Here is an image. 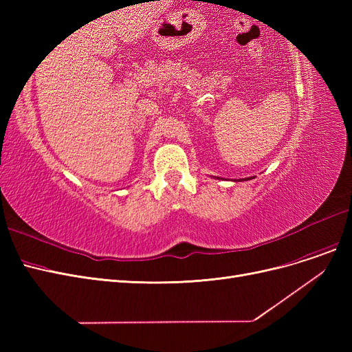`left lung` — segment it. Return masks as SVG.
<instances>
[{"instance_id": "obj_1", "label": "left lung", "mask_w": 352, "mask_h": 352, "mask_svg": "<svg viewBox=\"0 0 352 352\" xmlns=\"http://www.w3.org/2000/svg\"><path fill=\"white\" fill-rule=\"evenodd\" d=\"M250 179H254V176L252 177H247V179H245V180H250ZM239 180V182H241V180H243V179H238Z\"/></svg>"}]
</instances>
